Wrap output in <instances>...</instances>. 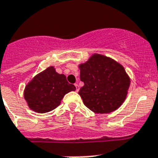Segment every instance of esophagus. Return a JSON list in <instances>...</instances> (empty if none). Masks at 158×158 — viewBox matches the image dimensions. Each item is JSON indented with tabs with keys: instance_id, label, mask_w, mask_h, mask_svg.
Here are the masks:
<instances>
[{
	"instance_id": "34e87169",
	"label": "esophagus",
	"mask_w": 158,
	"mask_h": 158,
	"mask_svg": "<svg viewBox=\"0 0 158 158\" xmlns=\"http://www.w3.org/2000/svg\"><path fill=\"white\" fill-rule=\"evenodd\" d=\"M75 86H76V91L78 92V90H79V88H80V87H79V85H78L77 84H75Z\"/></svg>"
}]
</instances>
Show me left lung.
<instances>
[{
    "mask_svg": "<svg viewBox=\"0 0 158 158\" xmlns=\"http://www.w3.org/2000/svg\"><path fill=\"white\" fill-rule=\"evenodd\" d=\"M79 69L84 85L78 94L89 110L108 113L123 103L131 80L122 65L111 58L94 54Z\"/></svg>",
    "mask_w": 158,
    "mask_h": 158,
    "instance_id": "8db88e82",
    "label": "left lung"
}]
</instances>
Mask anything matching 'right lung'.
<instances>
[{
  "mask_svg": "<svg viewBox=\"0 0 158 158\" xmlns=\"http://www.w3.org/2000/svg\"><path fill=\"white\" fill-rule=\"evenodd\" d=\"M75 89V85L68 82L66 76L49 67L26 85L24 98L31 110L45 113L57 108L64 95Z\"/></svg>",
  "mask_w": 158,
  "mask_h": 158,
  "instance_id": "obj_1",
  "label": "right lung"
}]
</instances>
